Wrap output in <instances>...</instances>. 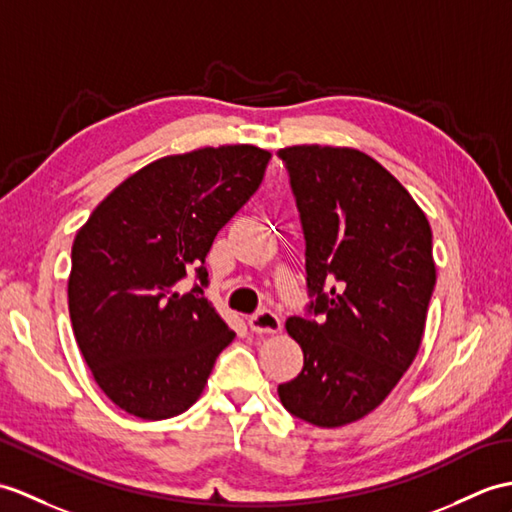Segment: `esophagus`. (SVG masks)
Masks as SVG:
<instances>
[{"mask_svg":"<svg viewBox=\"0 0 512 512\" xmlns=\"http://www.w3.org/2000/svg\"><path fill=\"white\" fill-rule=\"evenodd\" d=\"M248 327H251L255 334H277L281 331V318L270 312V310H259L248 318Z\"/></svg>","mask_w":512,"mask_h":512,"instance_id":"1","label":"esophagus"}]
</instances>
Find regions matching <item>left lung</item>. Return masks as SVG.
<instances>
[{"label":"left lung","mask_w":512,"mask_h":512,"mask_svg":"<svg viewBox=\"0 0 512 512\" xmlns=\"http://www.w3.org/2000/svg\"><path fill=\"white\" fill-rule=\"evenodd\" d=\"M305 237V316H290L303 371L279 384L283 408L318 427L366 417L421 347L436 266L425 213L395 176L351 148L277 152Z\"/></svg>","instance_id":"8db88e82"}]
</instances>
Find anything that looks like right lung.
Returning a JSON list of instances; mask_svg holds the SVG:
<instances>
[{"mask_svg":"<svg viewBox=\"0 0 512 512\" xmlns=\"http://www.w3.org/2000/svg\"><path fill=\"white\" fill-rule=\"evenodd\" d=\"M268 161L255 146L159 159L115 187L78 231L71 327L95 382L128 414L161 421L185 412L235 338L205 299V259ZM189 274L195 285L185 291Z\"/></svg>","mask_w":512,"mask_h":512,"instance_id":"1","label":"right lung"}]
</instances>
